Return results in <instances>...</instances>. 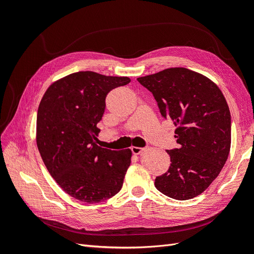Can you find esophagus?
Returning a JSON list of instances; mask_svg holds the SVG:
<instances>
[{"label":"esophagus","instance_id":"esophagus-1","mask_svg":"<svg viewBox=\"0 0 254 254\" xmlns=\"http://www.w3.org/2000/svg\"><path fill=\"white\" fill-rule=\"evenodd\" d=\"M131 151L133 155H140V153L143 151V148L141 147H135V146H132L131 147Z\"/></svg>","mask_w":254,"mask_h":254}]
</instances>
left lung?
Returning a JSON list of instances; mask_svg holds the SVG:
<instances>
[{
	"label": "left lung",
	"mask_w": 254,
	"mask_h": 254,
	"mask_svg": "<svg viewBox=\"0 0 254 254\" xmlns=\"http://www.w3.org/2000/svg\"><path fill=\"white\" fill-rule=\"evenodd\" d=\"M150 91L161 115L177 129L178 148L166 150L168 171L157 177L161 193L188 200L204 191L224 167L231 146V115L219 88L186 67H171L137 78Z\"/></svg>",
	"instance_id": "1"
}]
</instances>
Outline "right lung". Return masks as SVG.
<instances>
[{
    "label": "right lung",
    "instance_id": "1",
    "mask_svg": "<svg viewBox=\"0 0 254 254\" xmlns=\"http://www.w3.org/2000/svg\"><path fill=\"white\" fill-rule=\"evenodd\" d=\"M128 77L77 72L51 84L37 113V146L43 163L66 194L87 203L118 194L131 162V150H111L96 145L112 89L126 86Z\"/></svg>",
    "mask_w": 254,
    "mask_h": 254
}]
</instances>
